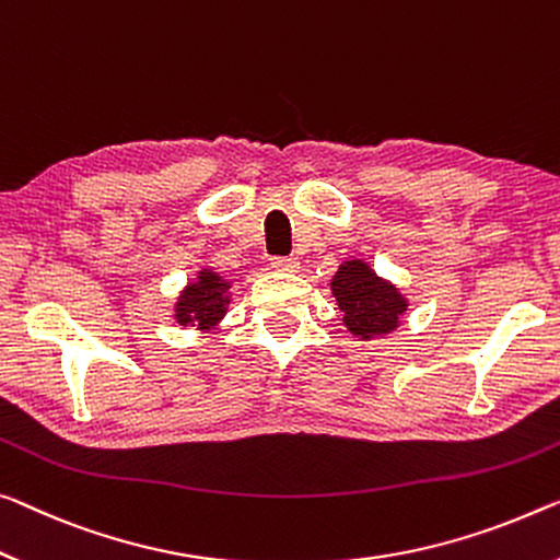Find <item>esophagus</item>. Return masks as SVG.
<instances>
[{"mask_svg": "<svg viewBox=\"0 0 560 560\" xmlns=\"http://www.w3.org/2000/svg\"><path fill=\"white\" fill-rule=\"evenodd\" d=\"M270 265L280 272H298L300 260H298V257H272Z\"/></svg>", "mask_w": 560, "mask_h": 560, "instance_id": "esophagus-1", "label": "esophagus"}]
</instances>
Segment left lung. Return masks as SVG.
Returning a JSON list of instances; mask_svg holds the SVG:
<instances>
[{"label":"left lung","instance_id":"1","mask_svg":"<svg viewBox=\"0 0 560 560\" xmlns=\"http://www.w3.org/2000/svg\"><path fill=\"white\" fill-rule=\"evenodd\" d=\"M330 290L342 313V323L360 340L393 332L408 310V300L400 295V290L393 282L377 278L363 260L342 262Z\"/></svg>","mask_w":560,"mask_h":560}]
</instances>
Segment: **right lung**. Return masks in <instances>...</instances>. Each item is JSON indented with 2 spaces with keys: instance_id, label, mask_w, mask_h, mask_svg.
I'll use <instances>...</instances> for the list:
<instances>
[{
  "instance_id": "obj_1",
  "label": "right lung",
  "mask_w": 560,
  "mask_h": 560,
  "mask_svg": "<svg viewBox=\"0 0 560 560\" xmlns=\"http://www.w3.org/2000/svg\"><path fill=\"white\" fill-rule=\"evenodd\" d=\"M230 282L214 270H200L197 280L179 292L175 303V320L179 325H195L197 330H210L228 313Z\"/></svg>"
}]
</instances>
